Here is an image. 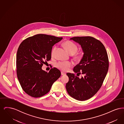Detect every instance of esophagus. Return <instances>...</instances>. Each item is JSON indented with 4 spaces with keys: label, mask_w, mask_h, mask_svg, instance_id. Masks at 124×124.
<instances>
[{
    "label": "esophagus",
    "mask_w": 124,
    "mask_h": 124,
    "mask_svg": "<svg viewBox=\"0 0 124 124\" xmlns=\"http://www.w3.org/2000/svg\"><path fill=\"white\" fill-rule=\"evenodd\" d=\"M61 75H66V73L64 72H61Z\"/></svg>",
    "instance_id": "esophagus-1"
}]
</instances>
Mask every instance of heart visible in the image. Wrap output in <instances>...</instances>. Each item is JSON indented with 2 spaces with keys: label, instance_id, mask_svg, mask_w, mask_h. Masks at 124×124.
Returning a JSON list of instances; mask_svg holds the SVG:
<instances>
[{
  "label": "heart",
  "instance_id": "b5f03b06",
  "mask_svg": "<svg viewBox=\"0 0 124 124\" xmlns=\"http://www.w3.org/2000/svg\"><path fill=\"white\" fill-rule=\"evenodd\" d=\"M63 46L68 53L71 55H74L77 53L78 47L74 43L70 41H67L63 44ZM56 49V46L53 48L52 52V56L54 55ZM80 56L81 54H79L78 55V57H80ZM72 63L70 62H59L56 64V66L61 71H66L68 70L69 67L72 66Z\"/></svg>",
  "mask_w": 124,
  "mask_h": 124
}]
</instances>
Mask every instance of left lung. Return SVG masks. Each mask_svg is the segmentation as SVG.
I'll list each match as a JSON object with an SVG mask.
<instances>
[{
    "label": "left lung",
    "mask_w": 124,
    "mask_h": 124,
    "mask_svg": "<svg viewBox=\"0 0 124 124\" xmlns=\"http://www.w3.org/2000/svg\"><path fill=\"white\" fill-rule=\"evenodd\" d=\"M72 40L81 47L84 55L79 63L73 71L77 73H67L69 81L66 84L68 93L78 100H87L100 89L109 68L106 49L99 40L92 37H75ZM81 73L83 76L78 77Z\"/></svg>",
    "instance_id": "8db88e82"
}]
</instances>
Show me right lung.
Masks as SVG:
<instances>
[{
	"label": "right lung",
	"instance_id": "obj_1",
	"mask_svg": "<svg viewBox=\"0 0 124 124\" xmlns=\"http://www.w3.org/2000/svg\"><path fill=\"white\" fill-rule=\"evenodd\" d=\"M62 39L39 34L27 38L19 45L16 56L17 77L27 94L34 98L44 96L60 77L61 72L56 68L47 72L42 66L51 59L53 46Z\"/></svg>",
	"mask_w": 124,
	"mask_h": 124
}]
</instances>
